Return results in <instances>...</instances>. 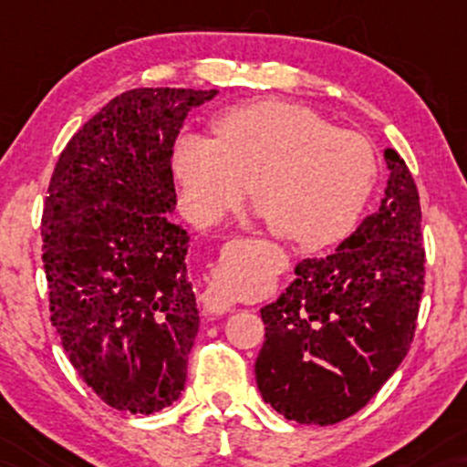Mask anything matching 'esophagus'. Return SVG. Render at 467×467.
<instances>
[{
	"mask_svg": "<svg viewBox=\"0 0 467 467\" xmlns=\"http://www.w3.org/2000/svg\"><path fill=\"white\" fill-rule=\"evenodd\" d=\"M203 307H206L211 314H217V316L228 314L234 309V301L219 287H208L206 294H203Z\"/></svg>",
	"mask_w": 467,
	"mask_h": 467,
	"instance_id": "34e87169",
	"label": "esophagus"
}]
</instances>
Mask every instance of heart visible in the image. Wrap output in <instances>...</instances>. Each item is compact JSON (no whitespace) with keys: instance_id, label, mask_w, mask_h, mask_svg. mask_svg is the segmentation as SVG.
Here are the masks:
<instances>
[{"instance_id":"1","label":"heart","mask_w":467,"mask_h":467,"mask_svg":"<svg viewBox=\"0 0 467 467\" xmlns=\"http://www.w3.org/2000/svg\"><path fill=\"white\" fill-rule=\"evenodd\" d=\"M211 127L215 138L184 131L171 151L182 211L197 226L237 206L248 182L272 233L325 245L351 228L371 195V144L309 107L256 100L222 111Z\"/></svg>"}]
</instances>
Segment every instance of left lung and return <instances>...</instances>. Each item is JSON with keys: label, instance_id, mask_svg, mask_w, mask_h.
<instances>
[{"label": "left lung", "instance_id": "8db88e82", "mask_svg": "<svg viewBox=\"0 0 467 467\" xmlns=\"http://www.w3.org/2000/svg\"><path fill=\"white\" fill-rule=\"evenodd\" d=\"M382 203L334 252L296 265L261 309L256 387L285 420L329 426L384 387L410 349L423 292L420 192L398 151Z\"/></svg>", "mask_w": 467, "mask_h": 467}]
</instances>
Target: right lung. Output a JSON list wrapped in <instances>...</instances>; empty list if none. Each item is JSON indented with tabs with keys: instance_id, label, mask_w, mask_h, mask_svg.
Listing matches in <instances>:
<instances>
[{
	"instance_id": "add662e5",
	"label": "right lung",
	"mask_w": 467,
	"mask_h": 467,
	"mask_svg": "<svg viewBox=\"0 0 467 467\" xmlns=\"http://www.w3.org/2000/svg\"><path fill=\"white\" fill-rule=\"evenodd\" d=\"M217 89L138 88L66 144L44 203L50 320L83 382L116 410L151 415L180 398L200 329L189 233L171 222V151Z\"/></svg>"
}]
</instances>
